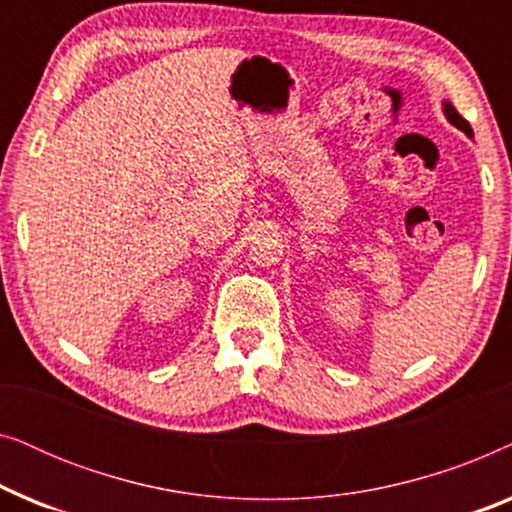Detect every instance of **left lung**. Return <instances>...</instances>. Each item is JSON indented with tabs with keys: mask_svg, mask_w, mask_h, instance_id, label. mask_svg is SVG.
<instances>
[{
	"mask_svg": "<svg viewBox=\"0 0 512 512\" xmlns=\"http://www.w3.org/2000/svg\"><path fill=\"white\" fill-rule=\"evenodd\" d=\"M443 107H445V116H447V121H450L452 125H457V128H459L461 132H466V135H468V137H473V130H471V125H468V121H466V118H464V116H461V114H459V111L452 107V102H445V104H443Z\"/></svg>",
	"mask_w": 512,
	"mask_h": 512,
	"instance_id": "left-lung-1",
	"label": "left lung"
}]
</instances>
